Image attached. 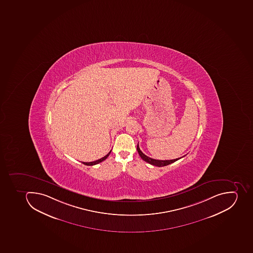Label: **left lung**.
<instances>
[{
    "label": "left lung",
    "instance_id": "1",
    "mask_svg": "<svg viewBox=\"0 0 253 253\" xmlns=\"http://www.w3.org/2000/svg\"><path fill=\"white\" fill-rule=\"evenodd\" d=\"M137 150H138V154H139L140 157L142 158V160L145 161L146 163H148L149 164L153 165V166H156V167H166V166H168V165L171 164V163H173L176 161L179 160L180 158H176V159H172V160H156V159H154V158H150V157L146 156V154H144L140 150L139 146H137Z\"/></svg>",
    "mask_w": 253,
    "mask_h": 253
}]
</instances>
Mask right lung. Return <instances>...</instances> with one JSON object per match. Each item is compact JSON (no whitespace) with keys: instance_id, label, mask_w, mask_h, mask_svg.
<instances>
[{"instance_id":"add662e5","label":"right lung","mask_w":253,"mask_h":253,"mask_svg":"<svg viewBox=\"0 0 253 253\" xmlns=\"http://www.w3.org/2000/svg\"><path fill=\"white\" fill-rule=\"evenodd\" d=\"M111 150L110 151L108 154L106 155V156L103 157V158H100V159H98V160L94 161V162H90V163H84V164L86 165V166H94V165L99 164V163H102L103 161H104L105 159H107V157L109 156V154H111Z\"/></svg>"}]
</instances>
